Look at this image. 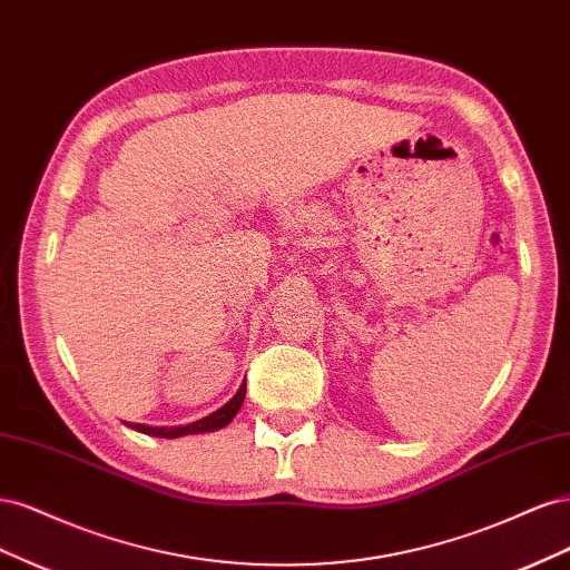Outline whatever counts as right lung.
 Instances as JSON below:
<instances>
[{"label":"right lung","instance_id":"add662e5","mask_svg":"<svg viewBox=\"0 0 570 570\" xmlns=\"http://www.w3.org/2000/svg\"><path fill=\"white\" fill-rule=\"evenodd\" d=\"M245 394H247V385L243 383V387L237 390V394L226 406H220L218 411L212 413V416H206V419L195 421L189 425H178V428H149V425H142V423H128V425L132 430H137V433L154 435V438H180V435H193V433H209V430H218V428L228 425L235 419V413L239 411V406H243V402H245Z\"/></svg>","mask_w":570,"mask_h":570}]
</instances>
